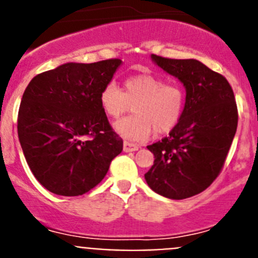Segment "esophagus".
Returning a JSON list of instances; mask_svg holds the SVG:
<instances>
[{"instance_id": "obj_1", "label": "esophagus", "mask_w": 258, "mask_h": 258, "mask_svg": "<svg viewBox=\"0 0 258 258\" xmlns=\"http://www.w3.org/2000/svg\"><path fill=\"white\" fill-rule=\"evenodd\" d=\"M138 149H140V146L136 145V143H132V142H129V141H125L124 142V151L125 152L137 151Z\"/></svg>"}]
</instances>
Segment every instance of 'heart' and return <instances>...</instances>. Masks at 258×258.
Listing matches in <instances>:
<instances>
[{
    "label": "heart",
    "mask_w": 258,
    "mask_h": 258,
    "mask_svg": "<svg viewBox=\"0 0 258 258\" xmlns=\"http://www.w3.org/2000/svg\"><path fill=\"white\" fill-rule=\"evenodd\" d=\"M103 112L112 120L133 109L134 115L116 122L115 131L126 140L145 141L155 132L169 133L181 121L186 106V93L178 84H169L160 76L140 74L122 83V92L108 83L99 93Z\"/></svg>",
    "instance_id": "b5f03b06"
}]
</instances>
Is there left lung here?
Segmentation results:
<instances>
[{
    "mask_svg": "<svg viewBox=\"0 0 258 258\" xmlns=\"http://www.w3.org/2000/svg\"><path fill=\"white\" fill-rule=\"evenodd\" d=\"M151 56L183 83L186 106L169 136L147 146L155 161L145 178L155 192L186 199L208 188L222 170L238 127L235 95L226 77L199 60Z\"/></svg>",
    "mask_w": 258,
    "mask_h": 258,
    "instance_id": "1",
    "label": "left lung"
}]
</instances>
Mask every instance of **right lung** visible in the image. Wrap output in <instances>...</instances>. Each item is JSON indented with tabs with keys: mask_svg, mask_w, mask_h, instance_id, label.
<instances>
[{
	"mask_svg": "<svg viewBox=\"0 0 258 258\" xmlns=\"http://www.w3.org/2000/svg\"><path fill=\"white\" fill-rule=\"evenodd\" d=\"M121 64L117 58L67 63L31 80L20 102L18 136L38 182L50 192L79 197L94 188L122 151L99 103Z\"/></svg>",
	"mask_w": 258,
	"mask_h": 258,
	"instance_id": "right-lung-1",
	"label": "right lung"
}]
</instances>
